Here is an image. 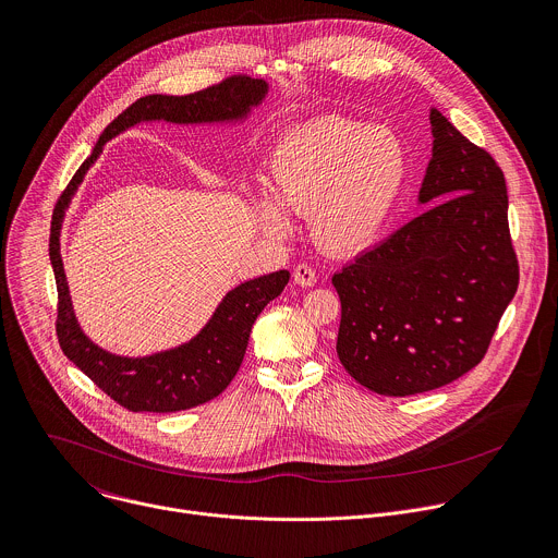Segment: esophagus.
I'll list each match as a JSON object with an SVG mask.
<instances>
[{"label": "esophagus", "mask_w": 558, "mask_h": 558, "mask_svg": "<svg viewBox=\"0 0 558 558\" xmlns=\"http://www.w3.org/2000/svg\"><path fill=\"white\" fill-rule=\"evenodd\" d=\"M293 280H295L298 284H302V287H313V284L317 282V274H315V269H313L311 265L300 263V265L293 269Z\"/></svg>", "instance_id": "34e87169"}]
</instances>
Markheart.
I'll use <instances>...</instances> for the list:
<instances>
[{"label":"heart","mask_w":558,"mask_h":558,"mask_svg":"<svg viewBox=\"0 0 558 558\" xmlns=\"http://www.w3.org/2000/svg\"><path fill=\"white\" fill-rule=\"evenodd\" d=\"M408 150L388 129L328 116L289 131L269 157L263 226L287 232V210L311 217L317 241L337 254L375 245L408 181Z\"/></svg>","instance_id":"1"}]
</instances>
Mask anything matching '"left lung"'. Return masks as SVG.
<instances>
[{"instance_id":"1","label":"left lung","mask_w":558,"mask_h":558,"mask_svg":"<svg viewBox=\"0 0 558 558\" xmlns=\"http://www.w3.org/2000/svg\"><path fill=\"white\" fill-rule=\"evenodd\" d=\"M429 122L421 204L432 206L332 276L339 361L386 397L429 392L473 369L519 284L501 168L438 109Z\"/></svg>"}]
</instances>
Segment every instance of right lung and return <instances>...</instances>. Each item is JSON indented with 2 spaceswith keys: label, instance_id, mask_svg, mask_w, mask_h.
Listing matches in <instances>:
<instances>
[{
  "label": "right lung",
  "instance_id": "right-lung-1",
  "mask_svg": "<svg viewBox=\"0 0 558 558\" xmlns=\"http://www.w3.org/2000/svg\"><path fill=\"white\" fill-rule=\"evenodd\" d=\"M267 92L265 81L232 74L221 83L185 96L153 94L126 107L100 135L92 155L81 163L76 174L57 199L50 228V260L57 280V337L63 354L81 367L109 399L129 412H181L204 405L219 397L236 377L243 363L252 326L260 311L282 293L289 282V271L250 280L226 295L210 324L181 348L153 354L146 359H124L94 345L78 328L63 263L59 254V230L63 210L70 204L76 185L87 168L98 157L102 144L140 120L170 122H213L245 116L252 105H258Z\"/></svg>",
  "mask_w": 558,
  "mask_h": 558
}]
</instances>
